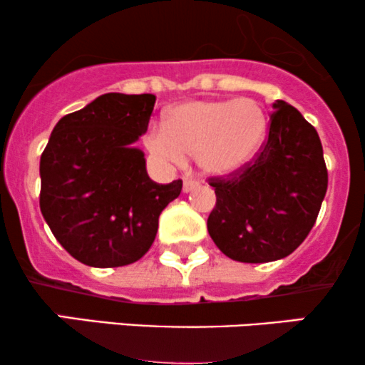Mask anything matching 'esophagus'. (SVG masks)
<instances>
[{
    "mask_svg": "<svg viewBox=\"0 0 365 365\" xmlns=\"http://www.w3.org/2000/svg\"><path fill=\"white\" fill-rule=\"evenodd\" d=\"M196 186H198V181H196V179H192L191 175H184V178H182V190H184V192L192 191Z\"/></svg>",
    "mask_w": 365,
    "mask_h": 365,
    "instance_id": "34e87169",
    "label": "esophagus"
}]
</instances>
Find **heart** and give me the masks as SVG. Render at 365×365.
Masks as SVG:
<instances>
[{
    "mask_svg": "<svg viewBox=\"0 0 365 365\" xmlns=\"http://www.w3.org/2000/svg\"><path fill=\"white\" fill-rule=\"evenodd\" d=\"M267 130V114L252 98L191 101L170 109L164 126L150 128L145 141L162 160L181 165L195 157L207 174L225 175L258 155Z\"/></svg>",
    "mask_w": 365,
    "mask_h": 365,
    "instance_id": "b5f03b06",
    "label": "heart"
}]
</instances>
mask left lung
<instances>
[{"mask_svg":"<svg viewBox=\"0 0 365 365\" xmlns=\"http://www.w3.org/2000/svg\"><path fill=\"white\" fill-rule=\"evenodd\" d=\"M273 109L258 155L235 173L208 179L217 196L208 234L225 256L241 263H268L297 250L328 190L318 131L284 101Z\"/></svg>","mask_w":365,"mask_h":365,"instance_id":"1","label":"left lung"}]
</instances>
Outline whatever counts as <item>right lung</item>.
I'll use <instances>...</instances> for the list:
<instances>
[{"label": "right lung", "instance_id": "right-lung-1", "mask_svg": "<svg viewBox=\"0 0 365 365\" xmlns=\"http://www.w3.org/2000/svg\"><path fill=\"white\" fill-rule=\"evenodd\" d=\"M155 96L104 93L54 126L41 155L42 217L80 263L115 268L138 261L155 241L158 215L182 181L153 182L143 152Z\"/></svg>", "mask_w": 365, "mask_h": 365}]
</instances>
